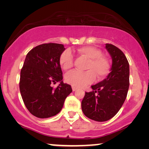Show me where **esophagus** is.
Segmentation results:
<instances>
[{"label":"esophagus","instance_id":"obj_1","mask_svg":"<svg viewBox=\"0 0 149 149\" xmlns=\"http://www.w3.org/2000/svg\"><path fill=\"white\" fill-rule=\"evenodd\" d=\"M72 91H76L77 89V87H74V86H72Z\"/></svg>","mask_w":149,"mask_h":149}]
</instances>
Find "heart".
<instances>
[{"mask_svg": "<svg viewBox=\"0 0 149 149\" xmlns=\"http://www.w3.org/2000/svg\"><path fill=\"white\" fill-rule=\"evenodd\" d=\"M77 53L88 59L85 72L72 70L67 73L65 80L69 84L76 87H83L93 82L95 76L97 79H102L109 73L110 63L98 49L85 46L78 49ZM60 64L63 70H68L74 65V56L70 50H65L60 57Z\"/></svg>", "mask_w": 149, "mask_h": 149, "instance_id": "1", "label": "heart"}]
</instances>
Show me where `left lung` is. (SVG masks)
<instances>
[{
  "label": "left lung",
  "mask_w": 149,
  "mask_h": 149,
  "mask_svg": "<svg viewBox=\"0 0 149 149\" xmlns=\"http://www.w3.org/2000/svg\"><path fill=\"white\" fill-rule=\"evenodd\" d=\"M112 58L111 72L107 78L91 85L81 102L84 115L93 121L102 122L118 113L127 97L130 85V66L125 54L112 44H106Z\"/></svg>",
  "instance_id": "1"
}]
</instances>
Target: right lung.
Instances as JSON below:
<instances>
[{
  "label": "right lung",
  "mask_w": 149,
  "mask_h": 149,
  "mask_svg": "<svg viewBox=\"0 0 149 149\" xmlns=\"http://www.w3.org/2000/svg\"><path fill=\"white\" fill-rule=\"evenodd\" d=\"M63 45L45 43L28 53L20 72L19 89L26 107L38 118H49L60 113L65 99L72 92L64 83L60 57ZM60 82L56 88L52 84Z\"/></svg>",
  "instance_id": "obj_1"
}]
</instances>
